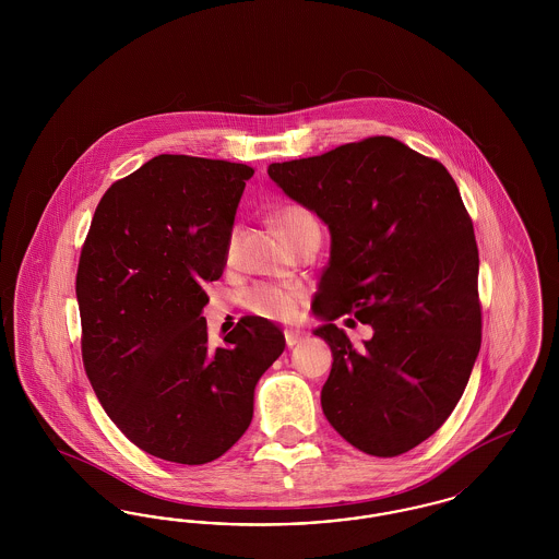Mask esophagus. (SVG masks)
I'll return each instance as SVG.
<instances>
[{
    "mask_svg": "<svg viewBox=\"0 0 559 559\" xmlns=\"http://www.w3.org/2000/svg\"><path fill=\"white\" fill-rule=\"evenodd\" d=\"M308 340V333L306 331H299V329H287L285 331V342H287V346L293 347L297 346V344H301V342H306Z\"/></svg>",
    "mask_w": 559,
    "mask_h": 559,
    "instance_id": "34e87169",
    "label": "esophagus"
}]
</instances>
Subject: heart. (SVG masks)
<instances>
[{
	"label": "heart",
	"mask_w": 559,
	"mask_h": 559,
	"mask_svg": "<svg viewBox=\"0 0 559 559\" xmlns=\"http://www.w3.org/2000/svg\"><path fill=\"white\" fill-rule=\"evenodd\" d=\"M317 224L310 212H306L299 205H287L283 210L272 215V226L274 230L292 242L306 226ZM230 251L235 249V239L230 240ZM297 299L299 292L297 289H283V287H272V285H262L255 287L253 292L247 295V306L251 312H255L258 317L264 319L285 320L293 317L295 308H297Z\"/></svg>",
	"instance_id": "heart-1"
}]
</instances>
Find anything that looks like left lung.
Returning <instances> with one entry per match:
<instances>
[{
    "instance_id": "8db88e82",
    "label": "left lung",
    "mask_w": 559,
    "mask_h": 559,
    "mask_svg": "<svg viewBox=\"0 0 559 559\" xmlns=\"http://www.w3.org/2000/svg\"><path fill=\"white\" fill-rule=\"evenodd\" d=\"M267 176L331 235L314 301V335L333 352L324 417L367 454L415 449L454 411L481 342L478 245L451 174L374 135ZM346 313L373 326L360 348L334 324Z\"/></svg>"
}]
</instances>
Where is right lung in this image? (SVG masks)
I'll return each mask as SVG.
<instances>
[{
    "mask_svg": "<svg viewBox=\"0 0 559 559\" xmlns=\"http://www.w3.org/2000/svg\"><path fill=\"white\" fill-rule=\"evenodd\" d=\"M251 176L242 163L159 155L108 188L81 249L85 372L112 424L163 461L203 465L228 451L285 349L258 317L212 347L201 317Z\"/></svg>",
    "mask_w": 559,
    "mask_h": 559,
    "instance_id": "1",
    "label": "right lung"
}]
</instances>
